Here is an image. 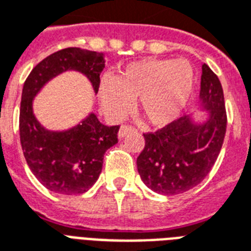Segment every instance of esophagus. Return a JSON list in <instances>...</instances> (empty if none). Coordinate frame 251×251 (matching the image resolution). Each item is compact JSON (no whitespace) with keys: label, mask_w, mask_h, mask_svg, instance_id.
<instances>
[{"label":"esophagus","mask_w":251,"mask_h":251,"mask_svg":"<svg viewBox=\"0 0 251 251\" xmlns=\"http://www.w3.org/2000/svg\"><path fill=\"white\" fill-rule=\"evenodd\" d=\"M132 131H135V128L131 127V126H122L119 129V137H124V136L127 135L128 132H132Z\"/></svg>","instance_id":"1"}]
</instances>
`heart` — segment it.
I'll return each instance as SVG.
<instances>
[{
  "label": "heart",
  "instance_id": "heart-1",
  "mask_svg": "<svg viewBox=\"0 0 251 251\" xmlns=\"http://www.w3.org/2000/svg\"><path fill=\"white\" fill-rule=\"evenodd\" d=\"M194 90V69L186 60L147 59L122 68L115 79L103 78L99 100L108 115L123 119L139 99L149 124L164 127L178 119Z\"/></svg>",
  "mask_w": 251,
  "mask_h": 251
}]
</instances>
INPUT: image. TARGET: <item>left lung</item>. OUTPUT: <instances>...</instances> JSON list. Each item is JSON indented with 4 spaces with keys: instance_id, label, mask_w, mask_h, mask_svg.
Returning a JSON list of instances; mask_svg holds the SVG:
<instances>
[{
    "instance_id": "left-lung-1",
    "label": "left lung",
    "mask_w": 251,
    "mask_h": 251,
    "mask_svg": "<svg viewBox=\"0 0 251 251\" xmlns=\"http://www.w3.org/2000/svg\"><path fill=\"white\" fill-rule=\"evenodd\" d=\"M200 100L209 118L194 124L183 115L173 123L144 133L145 147L137 170L148 187L162 195H178L199 184L217 160L226 132V110L220 79L201 65Z\"/></svg>"
}]
</instances>
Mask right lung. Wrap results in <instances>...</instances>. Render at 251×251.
I'll return each mask as SVG.
<instances>
[{"label": "right lung", "instance_id": "obj_1", "mask_svg": "<svg viewBox=\"0 0 251 251\" xmlns=\"http://www.w3.org/2000/svg\"><path fill=\"white\" fill-rule=\"evenodd\" d=\"M103 68L102 53L72 47L42 60L25 81L19 111L21 145L31 172L51 191L64 195L86 192L102 172L106 151L118 143L120 126L107 127L90 114L69 131L48 132L35 119L32 99L47 81L68 69L83 73L97 93Z\"/></svg>", "mask_w": 251, "mask_h": 251}]
</instances>
